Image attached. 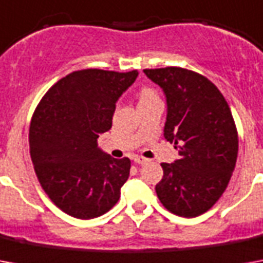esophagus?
Segmentation results:
<instances>
[{
  "instance_id": "esophagus-1",
  "label": "esophagus",
  "mask_w": 263,
  "mask_h": 263,
  "mask_svg": "<svg viewBox=\"0 0 263 263\" xmlns=\"http://www.w3.org/2000/svg\"><path fill=\"white\" fill-rule=\"evenodd\" d=\"M134 161H135L136 164H140V165H144V164H147V162H148L147 158H144V157H140V156L134 157Z\"/></svg>"
}]
</instances>
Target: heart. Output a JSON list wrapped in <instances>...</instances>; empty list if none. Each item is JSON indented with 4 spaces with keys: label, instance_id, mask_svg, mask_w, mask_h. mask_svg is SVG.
Instances as JSON below:
<instances>
[{
    "label": "heart",
    "instance_id": "heart-1",
    "mask_svg": "<svg viewBox=\"0 0 263 263\" xmlns=\"http://www.w3.org/2000/svg\"><path fill=\"white\" fill-rule=\"evenodd\" d=\"M157 98L156 92L148 87H143L139 91V102H144V101H148V99Z\"/></svg>",
    "mask_w": 263,
    "mask_h": 263
}]
</instances>
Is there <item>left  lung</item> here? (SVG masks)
<instances>
[{
    "label": "left lung",
    "mask_w": 263,
    "mask_h": 263,
    "mask_svg": "<svg viewBox=\"0 0 263 263\" xmlns=\"http://www.w3.org/2000/svg\"><path fill=\"white\" fill-rule=\"evenodd\" d=\"M143 72L166 95L164 136L180 156L161 164L157 196L176 216L198 217L214 206L232 177L239 150L235 120L224 95L203 75L179 67Z\"/></svg>",
    "instance_id": "8db88e82"
}]
</instances>
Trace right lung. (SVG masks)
Masks as SVG:
<instances>
[{
	"label": "right lung",
	"instance_id": "obj_1",
	"mask_svg": "<svg viewBox=\"0 0 263 263\" xmlns=\"http://www.w3.org/2000/svg\"><path fill=\"white\" fill-rule=\"evenodd\" d=\"M138 71H75L53 84L35 109L30 154L41 187L69 216L90 220L120 199L131 161L116 160L98 147L111 128L116 102Z\"/></svg>",
	"mask_w": 263,
	"mask_h": 263
}]
</instances>
